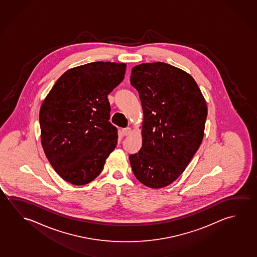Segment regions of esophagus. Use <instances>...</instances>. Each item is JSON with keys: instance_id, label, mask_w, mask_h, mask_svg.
I'll list each match as a JSON object with an SVG mask.
<instances>
[{"instance_id": "34e87169", "label": "esophagus", "mask_w": 257, "mask_h": 257, "mask_svg": "<svg viewBox=\"0 0 257 257\" xmlns=\"http://www.w3.org/2000/svg\"><path fill=\"white\" fill-rule=\"evenodd\" d=\"M123 136H127V135H130L131 133V127H126V128H123L122 131Z\"/></svg>"}]
</instances>
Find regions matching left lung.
Wrapping results in <instances>:
<instances>
[{"label":"left lung","instance_id":"1","mask_svg":"<svg viewBox=\"0 0 257 257\" xmlns=\"http://www.w3.org/2000/svg\"><path fill=\"white\" fill-rule=\"evenodd\" d=\"M144 121L142 147L130 155L136 178L161 188L183 173L204 138L207 106L195 79L164 62L142 63L131 71Z\"/></svg>","mask_w":257,"mask_h":257}]
</instances>
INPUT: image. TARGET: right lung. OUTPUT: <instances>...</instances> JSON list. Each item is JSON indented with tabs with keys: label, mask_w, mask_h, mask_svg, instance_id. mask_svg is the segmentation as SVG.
<instances>
[{
	"label": "right lung",
	"mask_w": 257,
	"mask_h": 257,
	"mask_svg": "<svg viewBox=\"0 0 257 257\" xmlns=\"http://www.w3.org/2000/svg\"><path fill=\"white\" fill-rule=\"evenodd\" d=\"M125 63L96 61L67 70L40 109L42 147L69 183H89L114 150L118 131L109 121L108 94L124 78Z\"/></svg>",
	"instance_id": "add662e5"
}]
</instances>
